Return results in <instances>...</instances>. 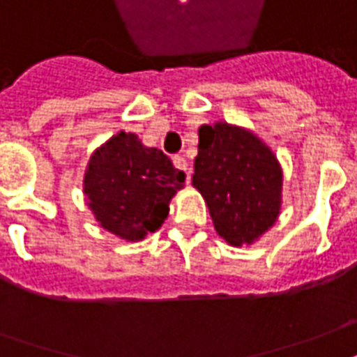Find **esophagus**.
Wrapping results in <instances>:
<instances>
[{"label": "esophagus", "instance_id": "esophagus-1", "mask_svg": "<svg viewBox=\"0 0 357 357\" xmlns=\"http://www.w3.org/2000/svg\"><path fill=\"white\" fill-rule=\"evenodd\" d=\"M174 166L178 168V170L185 172V181L189 183V179H191V168H189V164L183 156H174Z\"/></svg>", "mask_w": 357, "mask_h": 357}]
</instances>
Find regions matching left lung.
Returning a JSON list of instances; mask_svg holds the SVG:
<instances>
[{"label": "left lung", "mask_w": 357, "mask_h": 357, "mask_svg": "<svg viewBox=\"0 0 357 357\" xmlns=\"http://www.w3.org/2000/svg\"><path fill=\"white\" fill-rule=\"evenodd\" d=\"M193 187L203 195L214 230L234 248L251 245L282 208V166L251 129L216 121L199 127Z\"/></svg>", "instance_id": "1"}]
</instances>
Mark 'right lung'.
Here are the masks:
<instances>
[{
	"label": "right lung",
	"instance_id": "right-lung-1",
	"mask_svg": "<svg viewBox=\"0 0 357 357\" xmlns=\"http://www.w3.org/2000/svg\"><path fill=\"white\" fill-rule=\"evenodd\" d=\"M185 174L166 154L119 131L89 158L83 193L96 222L126 241H141L160 228Z\"/></svg>",
	"mask_w": 357,
	"mask_h": 357
}]
</instances>
